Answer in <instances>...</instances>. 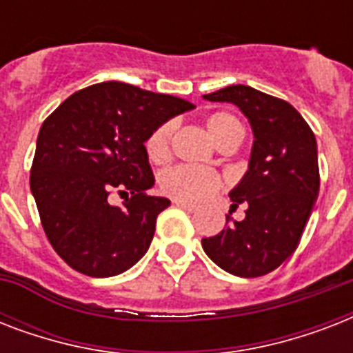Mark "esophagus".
<instances>
[{
	"label": "esophagus",
	"instance_id": "esophagus-1",
	"mask_svg": "<svg viewBox=\"0 0 353 353\" xmlns=\"http://www.w3.org/2000/svg\"><path fill=\"white\" fill-rule=\"evenodd\" d=\"M174 203H176L177 207H181V209L188 210V212H196V210H198V207H196V205L187 203V201H181V199H176V201H174Z\"/></svg>",
	"mask_w": 353,
	"mask_h": 353
}]
</instances>
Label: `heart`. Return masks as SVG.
I'll return each instance as SVG.
<instances>
[{
	"label": "heart",
	"mask_w": 353,
	"mask_h": 353,
	"mask_svg": "<svg viewBox=\"0 0 353 353\" xmlns=\"http://www.w3.org/2000/svg\"><path fill=\"white\" fill-rule=\"evenodd\" d=\"M207 130L216 143L220 144L229 137L243 135L241 124L234 115L227 112H216L207 119ZM174 135V122H163L150 133L144 141V150L152 163H165L170 157V141ZM161 190L174 199L187 203H198L210 198L221 187L218 172L192 165H177L165 170L159 177Z\"/></svg>",
	"instance_id": "heart-1"
}]
</instances>
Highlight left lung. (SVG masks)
I'll return each instance as SVG.
<instances>
[{
  "instance_id": "left-lung-1",
  "label": "left lung",
  "mask_w": 353,
  "mask_h": 353,
  "mask_svg": "<svg viewBox=\"0 0 353 353\" xmlns=\"http://www.w3.org/2000/svg\"><path fill=\"white\" fill-rule=\"evenodd\" d=\"M203 99L240 108L254 143L249 170L229 194L232 207L247 205L245 218L234 221L229 212L225 229L201 245L227 273L262 276L293 254L312 216L321 187L317 141L290 102L249 85H229Z\"/></svg>"
}]
</instances>
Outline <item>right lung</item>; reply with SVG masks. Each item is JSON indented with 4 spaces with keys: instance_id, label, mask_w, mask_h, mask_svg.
<instances>
[{
    "instance_id": "1",
    "label": "right lung",
    "mask_w": 353,
    "mask_h": 353,
    "mask_svg": "<svg viewBox=\"0 0 353 353\" xmlns=\"http://www.w3.org/2000/svg\"><path fill=\"white\" fill-rule=\"evenodd\" d=\"M194 104L124 82L77 91L43 121L30 166V192L47 240L88 276H115L141 260L155 220L170 205L154 187L144 141ZM125 196L122 205L111 194Z\"/></svg>"
}]
</instances>
